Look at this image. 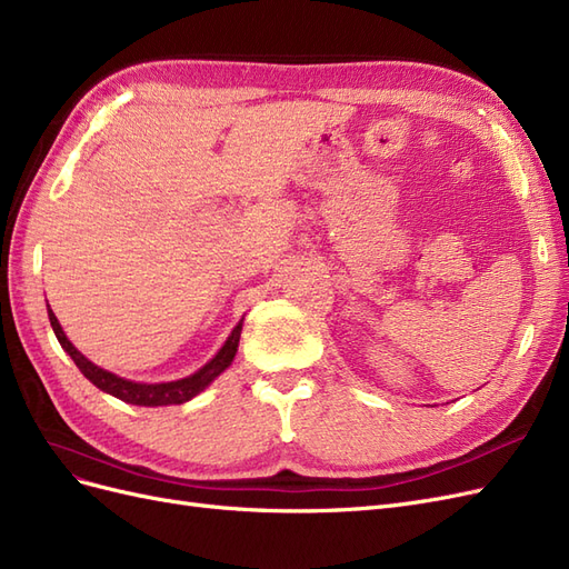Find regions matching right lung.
I'll list each match as a JSON object with an SVG mask.
<instances>
[{
	"mask_svg": "<svg viewBox=\"0 0 569 569\" xmlns=\"http://www.w3.org/2000/svg\"><path fill=\"white\" fill-rule=\"evenodd\" d=\"M47 313H49V322H51V330H54L61 349L73 358V363L80 368V372L88 377V380L101 389L107 391L111 396H116V399L126 401V403H132V406H149V408H157V406H178V403H184L189 399H194V396L199 391H203L206 387H209L216 377L228 370L232 366L234 360V353H237V347H239V335H242V322L244 318L239 320L234 325L232 335L228 337V341L222 343V349L206 363L203 368H199L194 375L189 377H182V380H176V382H159V385H144V382H132V380H126V377H118L104 368L94 366L92 360L84 358L71 341H68V337L63 335L61 325L54 316V311L47 306Z\"/></svg>",
	"mask_w": 569,
	"mask_h": 569,
	"instance_id": "obj_1",
	"label": "right lung"
}]
</instances>
